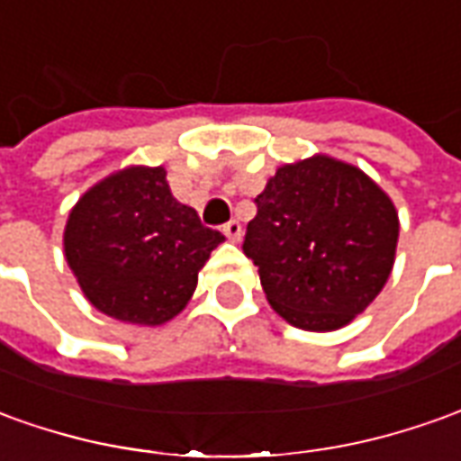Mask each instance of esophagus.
<instances>
[{"label": "esophagus", "instance_id": "34e87169", "mask_svg": "<svg viewBox=\"0 0 461 461\" xmlns=\"http://www.w3.org/2000/svg\"><path fill=\"white\" fill-rule=\"evenodd\" d=\"M223 233L228 238H230V240H240V236H243V225L238 223V221H228V223L223 225Z\"/></svg>", "mask_w": 461, "mask_h": 461}]
</instances>
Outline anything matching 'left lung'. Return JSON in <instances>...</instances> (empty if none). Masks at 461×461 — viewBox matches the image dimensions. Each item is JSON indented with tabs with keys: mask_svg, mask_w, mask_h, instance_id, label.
Masks as SVG:
<instances>
[{
	"mask_svg": "<svg viewBox=\"0 0 461 461\" xmlns=\"http://www.w3.org/2000/svg\"><path fill=\"white\" fill-rule=\"evenodd\" d=\"M396 238L399 218L386 193L354 165L316 155L268 180L243 253L285 321L333 331L379 296Z\"/></svg>",
	"mask_w": 461,
	"mask_h": 461,
	"instance_id": "1",
	"label": "left lung"
}]
</instances>
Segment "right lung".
Masks as SVG:
<instances>
[{"label":"right lung","mask_w":461,"mask_h":461,"mask_svg":"<svg viewBox=\"0 0 461 461\" xmlns=\"http://www.w3.org/2000/svg\"><path fill=\"white\" fill-rule=\"evenodd\" d=\"M223 240L173 198L163 167H128L72 208L65 256L95 309L160 326L185 309L198 271Z\"/></svg>","instance_id":"add662e5"}]
</instances>
